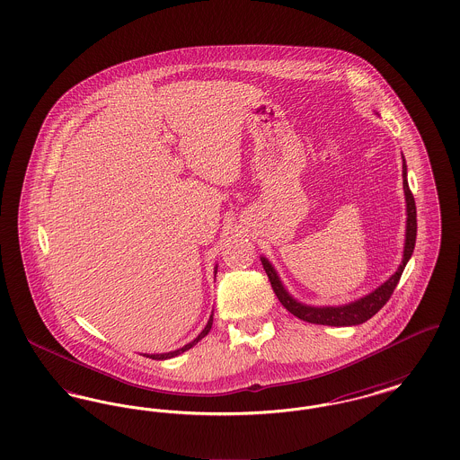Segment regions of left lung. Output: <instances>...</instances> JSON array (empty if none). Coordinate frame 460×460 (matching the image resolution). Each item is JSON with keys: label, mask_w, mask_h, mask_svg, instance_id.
<instances>
[{"label": "left lung", "mask_w": 460, "mask_h": 460, "mask_svg": "<svg viewBox=\"0 0 460 460\" xmlns=\"http://www.w3.org/2000/svg\"><path fill=\"white\" fill-rule=\"evenodd\" d=\"M402 177H403V193H405V203H407V226H405V244H403V259L402 263L398 265L396 272L394 276H390V279H386L381 286H377L369 295L345 304V305H326L314 306L305 305L302 302H298L296 298H293L289 295V291L286 289L279 274L276 272L274 265L269 262L265 257H261L263 269L269 276L270 286L276 293V296L279 298V302L283 304L288 312H291L293 315H296L298 319L312 323V324H323V326H358L366 321H369L372 315H376L385 304L390 300V296L394 295V288L398 285L402 272L405 269L407 262L411 261L412 253H414V246H416L417 236V214L416 201L411 193L409 188V181H407V165H405V158H403V165H402Z\"/></svg>", "instance_id": "1"}]
</instances>
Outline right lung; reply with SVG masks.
Instances as JSON below:
<instances>
[{
  "mask_svg": "<svg viewBox=\"0 0 460 460\" xmlns=\"http://www.w3.org/2000/svg\"><path fill=\"white\" fill-rule=\"evenodd\" d=\"M214 272L217 274V265L214 267ZM212 323H214V314L210 315V319H208V323H207V326L203 328V331L198 334L197 338L193 340V341H190L188 345H184L182 349H177L174 351H167V353H145L146 357H150V358H154V360H167V358H172V357H177V355H181V353H184L186 350H190V349H193L195 345H197L198 341L201 340V338H205L207 334H208V331L212 329Z\"/></svg>",
  "mask_w": 460,
  "mask_h": 460,
  "instance_id": "1",
  "label": "right lung"
}]
</instances>
